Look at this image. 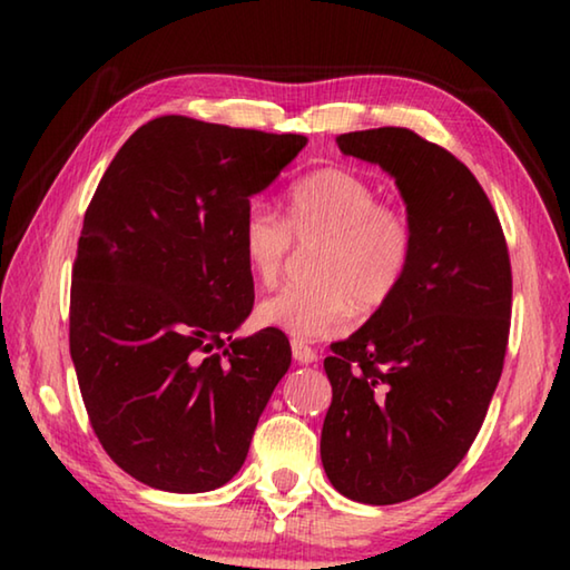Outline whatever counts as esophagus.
I'll list each match as a JSON object with an SVG mask.
<instances>
[{"label":"esophagus","instance_id":"1","mask_svg":"<svg viewBox=\"0 0 570 570\" xmlns=\"http://www.w3.org/2000/svg\"><path fill=\"white\" fill-rule=\"evenodd\" d=\"M292 356L298 364L316 362V352L312 350V346H306L304 342H292Z\"/></svg>","mask_w":570,"mask_h":570}]
</instances>
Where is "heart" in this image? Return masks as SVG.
<instances>
[{
  "instance_id": "b5f03b06",
  "label": "heart",
  "mask_w": 570,
  "mask_h": 570,
  "mask_svg": "<svg viewBox=\"0 0 570 570\" xmlns=\"http://www.w3.org/2000/svg\"><path fill=\"white\" fill-rule=\"evenodd\" d=\"M314 244L312 284L278 288L256 306V322L296 342L350 330L354 308L374 312L392 302L410 274L414 230L404 210L380 204V193L360 173L320 168L286 193L284 220L250 204L238 226V248L262 286L282 276L288 248Z\"/></svg>"
}]
</instances>
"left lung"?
<instances>
[{
    "instance_id": "left-lung-1",
    "label": "left lung",
    "mask_w": 570,
    "mask_h": 570,
    "mask_svg": "<svg viewBox=\"0 0 570 570\" xmlns=\"http://www.w3.org/2000/svg\"><path fill=\"white\" fill-rule=\"evenodd\" d=\"M394 178L414 230L392 302L332 344L322 465L344 498L392 505L445 480L478 438L503 372L513 276L475 176L407 128L336 138Z\"/></svg>"
}]
</instances>
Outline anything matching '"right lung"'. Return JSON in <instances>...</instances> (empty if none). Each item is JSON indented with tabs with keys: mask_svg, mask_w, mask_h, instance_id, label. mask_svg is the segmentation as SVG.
Masks as SVG:
<instances>
[{
	"mask_svg": "<svg viewBox=\"0 0 570 570\" xmlns=\"http://www.w3.org/2000/svg\"><path fill=\"white\" fill-rule=\"evenodd\" d=\"M304 146L294 132L163 115L130 135L95 190L70 354L100 445L150 488L226 485L292 364L278 330L234 340L254 308L238 226Z\"/></svg>",
	"mask_w": 570,
	"mask_h": 570,
	"instance_id": "1",
	"label": "right lung"
}]
</instances>
